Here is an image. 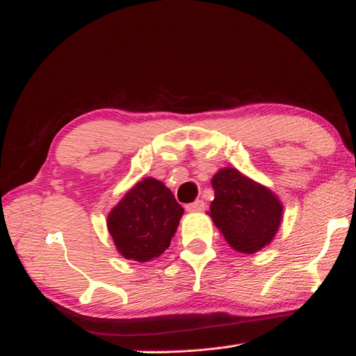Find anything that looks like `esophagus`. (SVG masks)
<instances>
[{
    "instance_id": "obj_1",
    "label": "esophagus",
    "mask_w": 356,
    "mask_h": 356,
    "mask_svg": "<svg viewBox=\"0 0 356 356\" xmlns=\"http://www.w3.org/2000/svg\"><path fill=\"white\" fill-rule=\"evenodd\" d=\"M185 208H186V211H203L207 208V203L203 200H195L193 203H188Z\"/></svg>"
}]
</instances>
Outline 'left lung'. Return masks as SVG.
I'll use <instances>...</instances> for the list:
<instances>
[{"label":"left lung","mask_w":356,"mask_h":356,"mask_svg":"<svg viewBox=\"0 0 356 356\" xmlns=\"http://www.w3.org/2000/svg\"><path fill=\"white\" fill-rule=\"evenodd\" d=\"M211 184L214 200L208 214L234 251L255 254L274 240L283 203L269 188L231 166L218 170Z\"/></svg>","instance_id":"1"}]
</instances>
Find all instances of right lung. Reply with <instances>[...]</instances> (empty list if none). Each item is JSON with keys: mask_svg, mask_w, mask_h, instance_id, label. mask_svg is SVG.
I'll return each mask as SVG.
<instances>
[{"mask_svg": "<svg viewBox=\"0 0 356 356\" xmlns=\"http://www.w3.org/2000/svg\"><path fill=\"white\" fill-rule=\"evenodd\" d=\"M182 216L184 208L163 182L145 177L110 211L107 228L124 259L145 263L165 252Z\"/></svg>", "mask_w": 356, "mask_h": 356, "instance_id": "1", "label": "right lung"}]
</instances>
